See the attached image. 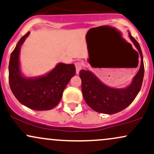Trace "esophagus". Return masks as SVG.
<instances>
[{
    "label": "esophagus",
    "instance_id": "34e87169",
    "mask_svg": "<svg viewBox=\"0 0 154 154\" xmlns=\"http://www.w3.org/2000/svg\"><path fill=\"white\" fill-rule=\"evenodd\" d=\"M75 70H76V73L79 74V72H80V70H81V68H82V66H83L82 63L81 62L75 63Z\"/></svg>",
    "mask_w": 154,
    "mask_h": 154
}]
</instances>
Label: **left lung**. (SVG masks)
Listing matches in <instances>:
<instances>
[{"label":"left lung","mask_w":154,"mask_h":154,"mask_svg":"<svg viewBox=\"0 0 154 154\" xmlns=\"http://www.w3.org/2000/svg\"><path fill=\"white\" fill-rule=\"evenodd\" d=\"M129 37L140 54V66L131 84L127 87L116 88L109 87L101 81L93 73L87 70H81V89L86 104L92 109L99 113L115 114L128 107L141 88L144 75L143 58L138 42L129 32Z\"/></svg>","instance_id":"obj_1"}]
</instances>
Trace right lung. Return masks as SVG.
<instances>
[{"label":"right lung","mask_w":154,"mask_h":154,"mask_svg":"<svg viewBox=\"0 0 154 154\" xmlns=\"http://www.w3.org/2000/svg\"><path fill=\"white\" fill-rule=\"evenodd\" d=\"M29 34L28 32L21 38L11 52L8 66L9 85L14 95L23 105L38 111L50 110L59 104L65 88L75 75V68L73 64L60 63L44 75L23 76L20 68V49Z\"/></svg>","instance_id":"1"}]
</instances>
